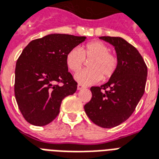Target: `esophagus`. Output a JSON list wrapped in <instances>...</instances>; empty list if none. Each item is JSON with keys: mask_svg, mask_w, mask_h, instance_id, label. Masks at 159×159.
<instances>
[{"mask_svg": "<svg viewBox=\"0 0 159 159\" xmlns=\"http://www.w3.org/2000/svg\"><path fill=\"white\" fill-rule=\"evenodd\" d=\"M86 87H84L83 85H81V84H78L77 85V90H81V89H85Z\"/></svg>", "mask_w": 159, "mask_h": 159, "instance_id": "34e87169", "label": "esophagus"}]
</instances>
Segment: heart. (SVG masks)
I'll list each match as a JSON object with an SVG mask.
<instances>
[{
    "label": "heart",
    "instance_id": "obj_1",
    "mask_svg": "<svg viewBox=\"0 0 159 159\" xmlns=\"http://www.w3.org/2000/svg\"><path fill=\"white\" fill-rule=\"evenodd\" d=\"M86 60L89 69L81 70L75 75V80L83 85H92L99 81L111 78L118 67L117 56L110 52L106 43L94 41L87 43L83 48L75 47L67 53L66 62L71 71L76 72L83 67Z\"/></svg>",
    "mask_w": 159,
    "mask_h": 159
}]
</instances>
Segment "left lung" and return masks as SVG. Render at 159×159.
Instances as JSON below:
<instances>
[{"label":"left lung","instance_id":"obj_1","mask_svg":"<svg viewBox=\"0 0 159 159\" xmlns=\"http://www.w3.org/2000/svg\"><path fill=\"white\" fill-rule=\"evenodd\" d=\"M115 47L118 67L108 83L92 87L84 106L89 118L103 128H112L130 117L145 92L148 67L138 50L120 37H99Z\"/></svg>","mask_w":159,"mask_h":159}]
</instances>
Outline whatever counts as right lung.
<instances>
[{
  "instance_id": "right-lung-1",
  "label": "right lung",
  "mask_w": 159,
  "mask_h": 159,
  "mask_svg": "<svg viewBox=\"0 0 159 159\" xmlns=\"http://www.w3.org/2000/svg\"><path fill=\"white\" fill-rule=\"evenodd\" d=\"M86 37L51 34L31 41L17 60L14 92L24 119L43 126L54 120L62 100L77 88L66 62L67 53Z\"/></svg>"
}]
</instances>
